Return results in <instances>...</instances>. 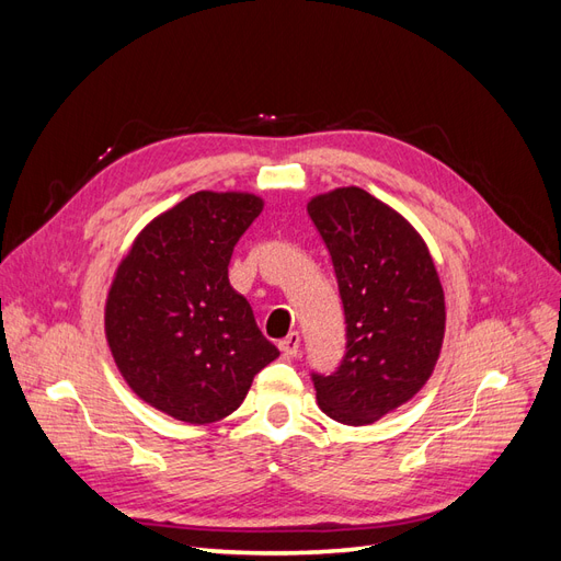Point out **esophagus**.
I'll list each match as a JSON object with an SVG mask.
<instances>
[{"mask_svg": "<svg viewBox=\"0 0 561 561\" xmlns=\"http://www.w3.org/2000/svg\"><path fill=\"white\" fill-rule=\"evenodd\" d=\"M299 344H301V336H299V332H290V334H287L285 339H280V342H278V348H280L285 355H297Z\"/></svg>", "mask_w": 561, "mask_h": 561, "instance_id": "34e87169", "label": "esophagus"}]
</instances>
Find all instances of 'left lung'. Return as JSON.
<instances>
[{"instance_id":"8db88e82","label":"left lung","mask_w":561,"mask_h":561,"mask_svg":"<svg viewBox=\"0 0 561 561\" xmlns=\"http://www.w3.org/2000/svg\"><path fill=\"white\" fill-rule=\"evenodd\" d=\"M325 241L346 318V353L316 375L320 410L367 426L412 400L433 375L445 339V293L419 231L360 186L307 206Z\"/></svg>"}]
</instances>
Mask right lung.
<instances>
[{
    "instance_id": "add662e5",
    "label": "right lung",
    "mask_w": 561,
    "mask_h": 561,
    "mask_svg": "<svg viewBox=\"0 0 561 561\" xmlns=\"http://www.w3.org/2000/svg\"><path fill=\"white\" fill-rule=\"evenodd\" d=\"M264 208L243 192H196L140 231L116 268L105 334L133 393L184 423H213L278 358L229 283L233 245Z\"/></svg>"
}]
</instances>
